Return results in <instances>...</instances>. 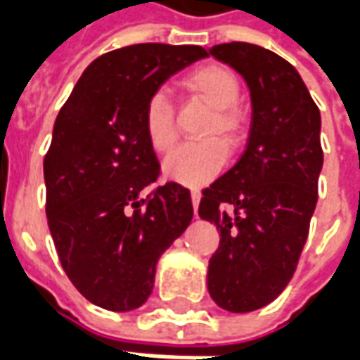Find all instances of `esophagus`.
<instances>
[{"label": "esophagus", "mask_w": 360, "mask_h": 360, "mask_svg": "<svg viewBox=\"0 0 360 360\" xmlns=\"http://www.w3.org/2000/svg\"><path fill=\"white\" fill-rule=\"evenodd\" d=\"M191 198H193V208H195V212H196V208H198V202H200V193H198V191H193V193H191Z\"/></svg>", "instance_id": "obj_1"}]
</instances>
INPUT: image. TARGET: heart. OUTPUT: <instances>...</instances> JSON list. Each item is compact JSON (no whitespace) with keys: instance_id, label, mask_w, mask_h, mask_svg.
Returning <instances> with one entry per match:
<instances>
[{"instance_id":"obj_1","label":"heart","mask_w":360,"mask_h":360,"mask_svg":"<svg viewBox=\"0 0 360 360\" xmlns=\"http://www.w3.org/2000/svg\"><path fill=\"white\" fill-rule=\"evenodd\" d=\"M185 86L212 105V115L200 133L204 141L183 144L175 150L165 160L164 172L169 179L177 183L200 187L210 183L226 164L227 152L223 144L233 148L241 142L247 131L245 115L237 108L241 82L229 67L210 63L198 67L188 75ZM142 127L146 141L158 154H167L175 146L179 134L172 100L165 90H154L148 96L142 110Z\"/></svg>"}]
</instances>
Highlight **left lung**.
I'll list each match as a JSON object with an SVG mask.
<instances>
[{"instance_id":"obj_1","label":"left lung","mask_w":360,"mask_h":360,"mask_svg":"<svg viewBox=\"0 0 360 360\" xmlns=\"http://www.w3.org/2000/svg\"><path fill=\"white\" fill-rule=\"evenodd\" d=\"M208 53L243 75L252 100L245 152L204 188L198 206L221 235L208 291L221 309L250 312L285 289L309 237L324 162L320 110L278 53L245 42L212 46Z\"/></svg>"}]
</instances>
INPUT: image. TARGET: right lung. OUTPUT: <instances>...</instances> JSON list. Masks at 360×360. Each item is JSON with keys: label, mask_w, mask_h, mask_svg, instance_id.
I'll return each instance as SVG.
<instances>
[{"label": "right lung", "mask_w": 360, "mask_h": 360, "mask_svg": "<svg viewBox=\"0 0 360 360\" xmlns=\"http://www.w3.org/2000/svg\"><path fill=\"white\" fill-rule=\"evenodd\" d=\"M208 56L200 46L134 44L82 73L59 110L44 158L46 216L59 262L79 293L125 312L154 287L158 258L193 219L191 193L160 177L142 110L173 73Z\"/></svg>", "instance_id": "right-lung-1"}]
</instances>
